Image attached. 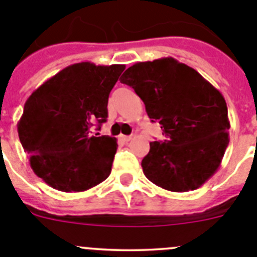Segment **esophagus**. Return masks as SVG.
I'll use <instances>...</instances> for the list:
<instances>
[{"label":"esophagus","instance_id":"1","mask_svg":"<svg viewBox=\"0 0 257 257\" xmlns=\"http://www.w3.org/2000/svg\"><path fill=\"white\" fill-rule=\"evenodd\" d=\"M119 139H121L122 142L127 143V142H130V140L133 139V136H131V135H121V136H119Z\"/></svg>","mask_w":257,"mask_h":257}]
</instances>
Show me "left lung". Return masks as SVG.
I'll list each match as a JSON object with an SVG mask.
<instances>
[{
    "label": "left lung",
    "mask_w": 257,
    "mask_h": 257,
    "mask_svg": "<svg viewBox=\"0 0 257 257\" xmlns=\"http://www.w3.org/2000/svg\"><path fill=\"white\" fill-rule=\"evenodd\" d=\"M119 81L135 90L167 138L151 143L142 161L145 176L170 192L203 185L220 167L229 144L230 123L221 92L174 58L136 63Z\"/></svg>",
    "instance_id": "8db88e82"
}]
</instances>
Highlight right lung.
<instances>
[{
  "label": "right lung",
  "instance_id": "right-lung-1",
  "mask_svg": "<svg viewBox=\"0 0 257 257\" xmlns=\"http://www.w3.org/2000/svg\"><path fill=\"white\" fill-rule=\"evenodd\" d=\"M124 65L76 63L32 92L18 134L38 178L60 192H85L112 171L117 139L91 135L108 117V97Z\"/></svg>",
  "mask_w": 257,
  "mask_h": 257
}]
</instances>
